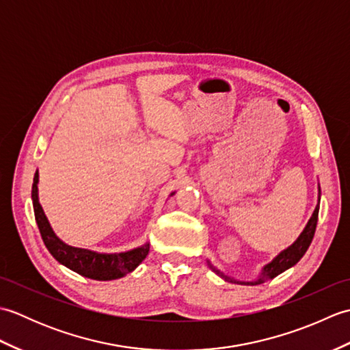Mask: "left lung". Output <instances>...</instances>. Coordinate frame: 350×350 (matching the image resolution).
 Returning <instances> with one entry per match:
<instances>
[{"label":"left lung","instance_id":"left-lung-1","mask_svg":"<svg viewBox=\"0 0 350 350\" xmlns=\"http://www.w3.org/2000/svg\"><path fill=\"white\" fill-rule=\"evenodd\" d=\"M317 217H319V204L316 206V209L313 212V217L310 218L307 227L304 228V232L301 233V236L296 239V242L293 245H290L287 250H284L282 252L275 257L271 263H267L263 267V272L256 281H237L234 278H230L227 275L222 273L221 271L215 269V267L209 263V266L212 269L217 272L219 277L224 278L226 281L230 282H237V284H243V286H257V284H262V282L267 281V280H272L280 275L281 272H284L288 267H292L293 265H296L302 258V256L306 254V251L308 250L311 241H313L314 237V232H316V226H317Z\"/></svg>","mask_w":350,"mask_h":350}]
</instances>
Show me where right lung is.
Masks as SVG:
<instances>
[{
    "instance_id": "right-lung-1",
    "label": "right lung",
    "mask_w": 350,
    "mask_h": 350,
    "mask_svg": "<svg viewBox=\"0 0 350 350\" xmlns=\"http://www.w3.org/2000/svg\"><path fill=\"white\" fill-rule=\"evenodd\" d=\"M37 183H39V173L36 171L31 191L34 217L42 239L57 262L69 267L73 272L83 275V277L98 281H109L122 278L126 273L132 272L148 254V243L135 250L118 252V254H100V252L66 245L52 232L48 218L44 217L39 197H37Z\"/></svg>"
}]
</instances>
